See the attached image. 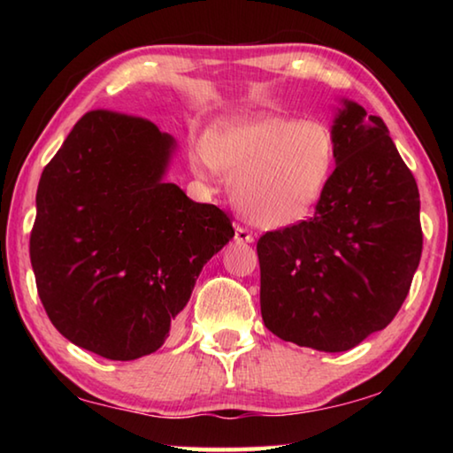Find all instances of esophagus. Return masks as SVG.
<instances>
[{"label": "esophagus", "mask_w": 453, "mask_h": 453, "mask_svg": "<svg viewBox=\"0 0 453 453\" xmlns=\"http://www.w3.org/2000/svg\"><path fill=\"white\" fill-rule=\"evenodd\" d=\"M235 242L237 243H254V235H251L250 229L237 226L235 227Z\"/></svg>", "instance_id": "obj_1"}]
</instances>
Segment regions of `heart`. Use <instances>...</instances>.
<instances>
[{"mask_svg": "<svg viewBox=\"0 0 453 453\" xmlns=\"http://www.w3.org/2000/svg\"><path fill=\"white\" fill-rule=\"evenodd\" d=\"M335 164V143L319 121L256 116L211 129L191 156L199 178L232 175L235 210L251 224L280 229L316 208Z\"/></svg>", "mask_w": 453, "mask_h": 453, "instance_id": "1", "label": "heart"}]
</instances>
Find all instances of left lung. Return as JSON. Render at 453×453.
Segmentation results:
<instances>
[{
    "label": "left lung",
    "mask_w": 453,
    "mask_h": 453,
    "mask_svg": "<svg viewBox=\"0 0 453 453\" xmlns=\"http://www.w3.org/2000/svg\"><path fill=\"white\" fill-rule=\"evenodd\" d=\"M335 170L308 221L257 242L265 327L319 351H348L400 311L421 257L419 191L383 119L342 99Z\"/></svg>",
    "instance_id": "1"
}]
</instances>
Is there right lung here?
<instances>
[{
  "label": "right lung",
  "instance_id": "right-lung-1",
  "mask_svg": "<svg viewBox=\"0 0 453 453\" xmlns=\"http://www.w3.org/2000/svg\"><path fill=\"white\" fill-rule=\"evenodd\" d=\"M173 151L150 119L88 111L37 186V294L61 335L102 357L162 348L202 267L234 237L226 211L164 180Z\"/></svg>",
  "mask_w": 453,
  "mask_h": 453
}]
</instances>
